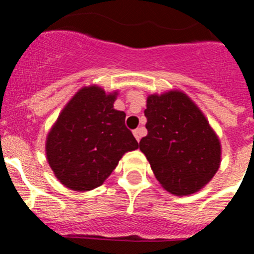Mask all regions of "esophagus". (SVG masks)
<instances>
[{
	"label": "esophagus",
	"mask_w": 254,
	"mask_h": 254,
	"mask_svg": "<svg viewBox=\"0 0 254 254\" xmlns=\"http://www.w3.org/2000/svg\"><path fill=\"white\" fill-rule=\"evenodd\" d=\"M133 135H134L135 139L139 142L140 138H142V129H140V128H137V129H134V130H133Z\"/></svg>",
	"instance_id": "esophagus-1"
}]
</instances>
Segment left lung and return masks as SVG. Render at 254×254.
<instances>
[{
    "instance_id": "obj_1",
    "label": "left lung",
    "mask_w": 254,
    "mask_h": 254,
    "mask_svg": "<svg viewBox=\"0 0 254 254\" xmlns=\"http://www.w3.org/2000/svg\"><path fill=\"white\" fill-rule=\"evenodd\" d=\"M148 134L139 149L159 184L171 194L190 195L204 188L221 163V143L202 110L181 90L146 98Z\"/></svg>"
}]
</instances>
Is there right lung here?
<instances>
[{"mask_svg": "<svg viewBox=\"0 0 254 254\" xmlns=\"http://www.w3.org/2000/svg\"><path fill=\"white\" fill-rule=\"evenodd\" d=\"M119 90L83 87L70 98L48 133L46 159L67 188L87 192L99 187L138 142L125 125L126 114L114 109Z\"/></svg>", "mask_w": 254, "mask_h": 254, "instance_id": "add662e5", "label": "right lung"}]
</instances>
